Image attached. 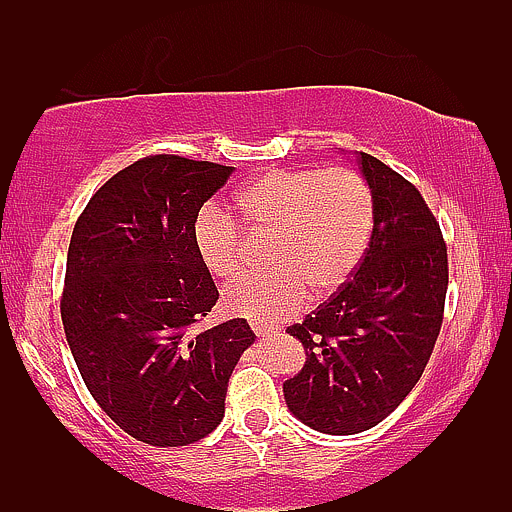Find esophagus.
I'll return each instance as SVG.
<instances>
[{"label": "esophagus", "instance_id": "esophagus-1", "mask_svg": "<svg viewBox=\"0 0 512 512\" xmlns=\"http://www.w3.org/2000/svg\"><path fill=\"white\" fill-rule=\"evenodd\" d=\"M252 330H255V335L257 337H271V335H276L278 332V327L276 325H264V323H252Z\"/></svg>", "mask_w": 512, "mask_h": 512}]
</instances>
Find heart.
Wrapping results in <instances>:
<instances>
[{"label": "heart", "mask_w": 512, "mask_h": 512, "mask_svg": "<svg viewBox=\"0 0 512 512\" xmlns=\"http://www.w3.org/2000/svg\"><path fill=\"white\" fill-rule=\"evenodd\" d=\"M236 215L206 203L194 217L192 243L217 278L243 269L245 231L271 234L267 264L274 271L238 278L224 290V306L252 323H278L309 295H335L363 262L374 224L367 182L346 166L274 168L252 177L236 194Z\"/></svg>", "instance_id": "obj_1"}]
</instances>
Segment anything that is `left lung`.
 <instances>
[{"mask_svg":"<svg viewBox=\"0 0 512 512\" xmlns=\"http://www.w3.org/2000/svg\"><path fill=\"white\" fill-rule=\"evenodd\" d=\"M358 166L374 199L370 248L342 290L288 327L306 363L283 384L285 403L330 435L377 426L417 386L449 283L445 238L419 189L365 152Z\"/></svg>","mask_w":512,"mask_h":512,"instance_id":"obj_1","label":"left lung"}]
</instances>
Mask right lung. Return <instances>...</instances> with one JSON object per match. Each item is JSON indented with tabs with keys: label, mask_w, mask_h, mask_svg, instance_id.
Segmentation results:
<instances>
[{
	"label": "right lung",
	"mask_w": 512,
	"mask_h": 512,
	"mask_svg": "<svg viewBox=\"0 0 512 512\" xmlns=\"http://www.w3.org/2000/svg\"><path fill=\"white\" fill-rule=\"evenodd\" d=\"M231 170L145 156L109 177L74 224L60 299L67 344L102 412L147 445L213 433L231 372L255 342L245 318L192 332L220 297L192 224Z\"/></svg>",
	"instance_id": "right-lung-1"
}]
</instances>
